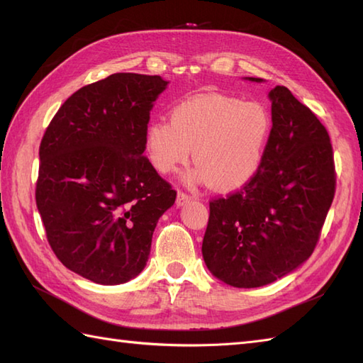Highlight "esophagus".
Returning a JSON list of instances; mask_svg holds the SVG:
<instances>
[{
	"mask_svg": "<svg viewBox=\"0 0 363 363\" xmlns=\"http://www.w3.org/2000/svg\"><path fill=\"white\" fill-rule=\"evenodd\" d=\"M190 201H191V196H190V195L184 194V191H177V196H176V206H177V207L186 206V204L190 203Z\"/></svg>",
	"mask_w": 363,
	"mask_h": 363,
	"instance_id": "obj_1",
	"label": "esophagus"
}]
</instances>
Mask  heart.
<instances>
[{"label": "heart", "mask_w": 363, "mask_h": 363, "mask_svg": "<svg viewBox=\"0 0 363 363\" xmlns=\"http://www.w3.org/2000/svg\"><path fill=\"white\" fill-rule=\"evenodd\" d=\"M168 117L169 123H150L143 134L146 159L159 174L179 172L191 150L194 177L217 190L242 189L259 173L273 129L265 106L206 94L174 104Z\"/></svg>", "instance_id": "1"}]
</instances>
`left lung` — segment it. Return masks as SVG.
Wrapping results in <instances>:
<instances>
[{
	"label": "left lung",
	"mask_w": 363,
	"mask_h": 363,
	"mask_svg": "<svg viewBox=\"0 0 363 363\" xmlns=\"http://www.w3.org/2000/svg\"><path fill=\"white\" fill-rule=\"evenodd\" d=\"M268 98L273 129L262 167L237 194L211 203L201 248L209 272L238 289L272 284L303 265L335 194L326 128L287 87L276 86Z\"/></svg>",
	"instance_id": "8db88e82"
}]
</instances>
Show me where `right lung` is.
Wrapping results in <instances>:
<instances>
[{
    "mask_svg": "<svg viewBox=\"0 0 363 363\" xmlns=\"http://www.w3.org/2000/svg\"><path fill=\"white\" fill-rule=\"evenodd\" d=\"M160 76L115 73L60 106L42 138L35 203L57 259L86 279L125 284L143 272L176 191L143 156Z\"/></svg>",
    "mask_w": 363,
    "mask_h": 363,
    "instance_id": "obj_1",
    "label": "right lung"
}]
</instances>
